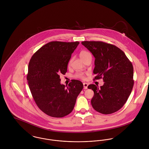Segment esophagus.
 Wrapping results in <instances>:
<instances>
[{
    "label": "esophagus",
    "instance_id": "esophagus-1",
    "mask_svg": "<svg viewBox=\"0 0 149 149\" xmlns=\"http://www.w3.org/2000/svg\"><path fill=\"white\" fill-rule=\"evenodd\" d=\"M83 85H84V89H86L88 88V83H83Z\"/></svg>",
    "mask_w": 149,
    "mask_h": 149
}]
</instances>
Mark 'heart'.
Instances as JSON below:
<instances>
[{
	"label": "heart",
	"instance_id": "heart-1",
	"mask_svg": "<svg viewBox=\"0 0 149 149\" xmlns=\"http://www.w3.org/2000/svg\"><path fill=\"white\" fill-rule=\"evenodd\" d=\"M90 53L89 52H88L85 50H82L80 53V56L81 58V59L83 60L84 58H85L87 55H88ZM74 77L76 78H79V79H82V80H84L85 78V74L83 72H79V73H77L74 75Z\"/></svg>",
	"mask_w": 149,
	"mask_h": 149
}]
</instances>
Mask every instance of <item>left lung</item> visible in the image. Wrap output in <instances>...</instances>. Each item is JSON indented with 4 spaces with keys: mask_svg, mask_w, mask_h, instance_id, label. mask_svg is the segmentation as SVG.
I'll return each mask as SVG.
<instances>
[{
    "mask_svg": "<svg viewBox=\"0 0 149 149\" xmlns=\"http://www.w3.org/2000/svg\"><path fill=\"white\" fill-rule=\"evenodd\" d=\"M93 55L96 74L94 80L103 79L104 83L99 88L88 85L94 96L92 107L103 114H111L119 110L127 100L134 85V69L125 53L113 45L102 41L81 42Z\"/></svg>",
    "mask_w": 149,
    "mask_h": 149,
    "instance_id": "8db88e82",
    "label": "left lung"
}]
</instances>
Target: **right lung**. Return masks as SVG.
<instances>
[{
    "instance_id": "right-lung-1",
    "label": "right lung",
    "mask_w": 149,
    "mask_h": 149,
    "mask_svg": "<svg viewBox=\"0 0 149 149\" xmlns=\"http://www.w3.org/2000/svg\"><path fill=\"white\" fill-rule=\"evenodd\" d=\"M79 42L52 41L45 44L31 57L27 80L33 99L46 115L63 118L73 109L83 83L72 80L68 86L61 84L60 75L67 72L72 54Z\"/></svg>"
}]
</instances>
